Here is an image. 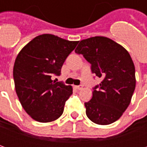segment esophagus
Returning <instances> with one entry per match:
<instances>
[{
    "label": "esophagus",
    "instance_id": "34e87169",
    "mask_svg": "<svg viewBox=\"0 0 147 147\" xmlns=\"http://www.w3.org/2000/svg\"><path fill=\"white\" fill-rule=\"evenodd\" d=\"M75 88L76 90H82L83 89V86H75Z\"/></svg>",
    "mask_w": 147,
    "mask_h": 147
}]
</instances>
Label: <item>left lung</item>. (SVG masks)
<instances>
[{"label":"left lung","mask_w":147,"mask_h":147,"mask_svg":"<svg viewBox=\"0 0 147 147\" xmlns=\"http://www.w3.org/2000/svg\"><path fill=\"white\" fill-rule=\"evenodd\" d=\"M75 51L83 55L93 73L102 80L92 98L84 104L86 116L100 125L117 121L130 105L136 88V69L129 53L103 36L83 39Z\"/></svg>","instance_id":"1"}]
</instances>
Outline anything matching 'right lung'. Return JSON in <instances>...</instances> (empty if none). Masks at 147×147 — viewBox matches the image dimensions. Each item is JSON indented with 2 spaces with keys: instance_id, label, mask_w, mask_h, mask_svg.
Instances as JSON below:
<instances>
[{
  "instance_id": "add662e5",
  "label": "right lung",
  "mask_w": 147,
  "mask_h": 147,
  "mask_svg": "<svg viewBox=\"0 0 147 147\" xmlns=\"http://www.w3.org/2000/svg\"><path fill=\"white\" fill-rule=\"evenodd\" d=\"M44 34L35 37L18 53L13 67L15 88L21 105L33 120L48 123L64 112L72 86L52 80L78 44Z\"/></svg>"
}]
</instances>
